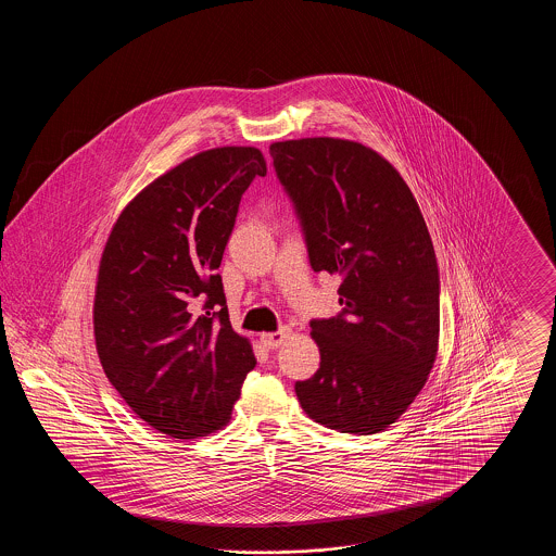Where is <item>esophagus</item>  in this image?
Listing matches in <instances>:
<instances>
[{
    "label": "esophagus",
    "mask_w": 556,
    "mask_h": 556,
    "mask_svg": "<svg viewBox=\"0 0 556 556\" xmlns=\"http://www.w3.org/2000/svg\"><path fill=\"white\" fill-rule=\"evenodd\" d=\"M288 338H290V329L283 327V329L273 331V333H263V336H261V342H263L266 350H275V348H279V345L283 344Z\"/></svg>",
    "instance_id": "34e87169"
}]
</instances>
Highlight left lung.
Here are the masks:
<instances>
[{
	"label": "left lung",
	"mask_w": 556,
	"mask_h": 556,
	"mask_svg": "<svg viewBox=\"0 0 556 556\" xmlns=\"http://www.w3.org/2000/svg\"><path fill=\"white\" fill-rule=\"evenodd\" d=\"M270 156L313 270L342 275V313L311 320L320 367L295 381V396L329 429L383 431L438 354L440 273L424 214L396 168L363 143L290 139Z\"/></svg>",
	"instance_id": "8db88e82"
}]
</instances>
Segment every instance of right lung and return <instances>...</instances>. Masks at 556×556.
I'll use <instances>...</instances> for the list:
<instances>
[{
    "mask_svg": "<svg viewBox=\"0 0 556 556\" xmlns=\"http://www.w3.org/2000/svg\"><path fill=\"white\" fill-rule=\"evenodd\" d=\"M265 175L256 148L200 152L139 191L108 238L93 302L98 356L132 413L170 438L223 429L256 367L216 268L243 191Z\"/></svg>",
    "mask_w": 556,
    "mask_h": 556,
    "instance_id": "1",
    "label": "right lung"
}]
</instances>
